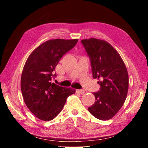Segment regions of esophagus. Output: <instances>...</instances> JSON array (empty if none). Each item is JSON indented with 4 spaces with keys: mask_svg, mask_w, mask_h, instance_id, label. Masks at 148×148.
Here are the masks:
<instances>
[{
    "mask_svg": "<svg viewBox=\"0 0 148 148\" xmlns=\"http://www.w3.org/2000/svg\"><path fill=\"white\" fill-rule=\"evenodd\" d=\"M76 92L77 93L81 94V95H84L85 93V91L83 89H76Z\"/></svg>",
    "mask_w": 148,
    "mask_h": 148,
    "instance_id": "obj_1",
    "label": "esophagus"
}]
</instances>
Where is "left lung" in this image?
<instances>
[{"instance_id":"obj_1","label":"left lung","mask_w":148,"mask_h":148,"mask_svg":"<svg viewBox=\"0 0 148 148\" xmlns=\"http://www.w3.org/2000/svg\"><path fill=\"white\" fill-rule=\"evenodd\" d=\"M89 56L93 78L100 79V89L93 92L96 101L88 108L96 118L108 120L121 109L129 89L127 70L121 56L108 42L90 38L81 40Z\"/></svg>"}]
</instances>
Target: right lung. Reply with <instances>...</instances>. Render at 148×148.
<instances>
[{
  "mask_svg": "<svg viewBox=\"0 0 148 148\" xmlns=\"http://www.w3.org/2000/svg\"><path fill=\"white\" fill-rule=\"evenodd\" d=\"M78 40H49L35 49L23 67L21 89L25 103L38 119L50 121L63 108L66 99L76 90L52 83L56 66Z\"/></svg>",
  "mask_w": 148,
  "mask_h": 148,
  "instance_id": "add662e5",
  "label": "right lung"
}]
</instances>
